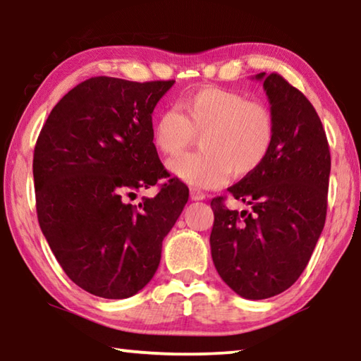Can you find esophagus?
<instances>
[{"mask_svg":"<svg viewBox=\"0 0 361 361\" xmlns=\"http://www.w3.org/2000/svg\"><path fill=\"white\" fill-rule=\"evenodd\" d=\"M189 194H191L192 200H204L205 199V192L200 191V189H197V188H191Z\"/></svg>","mask_w":361,"mask_h":361,"instance_id":"34e87169","label":"esophagus"}]
</instances>
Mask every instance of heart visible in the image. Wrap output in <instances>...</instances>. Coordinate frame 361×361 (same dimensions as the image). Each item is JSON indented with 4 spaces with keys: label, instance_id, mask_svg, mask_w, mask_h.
I'll list each match as a JSON object with an SVG mask.
<instances>
[{
    "label": "heart",
    "instance_id": "heart-1",
    "mask_svg": "<svg viewBox=\"0 0 361 361\" xmlns=\"http://www.w3.org/2000/svg\"><path fill=\"white\" fill-rule=\"evenodd\" d=\"M178 109L157 116L152 143L164 156L175 157L200 137L202 151L167 166L186 185L218 188L231 173L242 178L266 162L276 138V121L267 106L234 90L202 87L180 99Z\"/></svg>",
    "mask_w": 361,
    "mask_h": 361
}]
</instances>
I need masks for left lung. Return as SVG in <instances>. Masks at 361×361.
Masks as SVG:
<instances>
[{"mask_svg":"<svg viewBox=\"0 0 361 361\" xmlns=\"http://www.w3.org/2000/svg\"><path fill=\"white\" fill-rule=\"evenodd\" d=\"M271 103L276 138L266 162L228 188L250 210L212 200L210 247L219 277L245 299L288 290L325 226L331 156L322 121L302 92L277 73L255 76Z\"/></svg>","mask_w":361,"mask_h":361,"instance_id":"obj_1","label":"left lung"}]
</instances>
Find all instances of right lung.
Instances as JSON below:
<instances>
[{"label": "right lung", "instance_id": "right-lung-1", "mask_svg": "<svg viewBox=\"0 0 361 361\" xmlns=\"http://www.w3.org/2000/svg\"><path fill=\"white\" fill-rule=\"evenodd\" d=\"M173 82L90 78L41 129L33 154L38 221L66 276L90 295L124 299L145 288L188 202V186L175 178L142 204L124 202L170 176L152 143L151 114Z\"/></svg>", "mask_w": 361, "mask_h": 361}]
</instances>
